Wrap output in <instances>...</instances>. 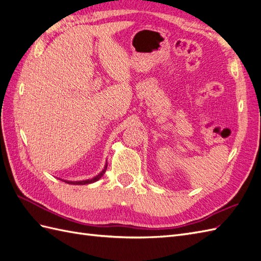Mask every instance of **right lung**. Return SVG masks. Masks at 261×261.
I'll use <instances>...</instances> for the list:
<instances>
[{
	"label": "right lung",
	"mask_w": 261,
	"mask_h": 261,
	"mask_svg": "<svg viewBox=\"0 0 261 261\" xmlns=\"http://www.w3.org/2000/svg\"><path fill=\"white\" fill-rule=\"evenodd\" d=\"M107 168H108V160H107V164H105L103 170L98 173L97 175H95V177L91 178V179H88V180H82V181H68V180H63V179H60L61 181L66 182V183H69V185H76V186H84V185H90V183H93L95 181H97L98 179L102 178V175L105 173V171H107Z\"/></svg>",
	"instance_id": "obj_1"
}]
</instances>
